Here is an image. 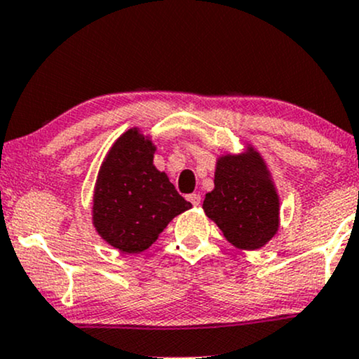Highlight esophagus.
<instances>
[{
  "label": "esophagus",
  "instance_id": "obj_1",
  "mask_svg": "<svg viewBox=\"0 0 359 359\" xmlns=\"http://www.w3.org/2000/svg\"><path fill=\"white\" fill-rule=\"evenodd\" d=\"M188 200L191 201L193 206H200L201 203V196L198 195V193H191V195H188Z\"/></svg>",
  "mask_w": 359,
  "mask_h": 359
}]
</instances>
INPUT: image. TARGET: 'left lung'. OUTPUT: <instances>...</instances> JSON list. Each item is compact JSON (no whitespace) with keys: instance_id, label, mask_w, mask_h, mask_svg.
I'll list each match as a JSON object with an SVG mask.
<instances>
[{"instance_id":"obj_1","label":"left lung","mask_w":359,"mask_h":359,"mask_svg":"<svg viewBox=\"0 0 359 359\" xmlns=\"http://www.w3.org/2000/svg\"><path fill=\"white\" fill-rule=\"evenodd\" d=\"M203 210L235 247L255 250L279 229V198L254 149L245 156H225L217 164L215 189Z\"/></svg>"}]
</instances>
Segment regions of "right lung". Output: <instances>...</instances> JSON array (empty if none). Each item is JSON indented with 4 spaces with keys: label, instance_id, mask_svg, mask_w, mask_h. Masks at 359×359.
Returning <instances> with one entry per match:
<instances>
[{
    "label": "right lung",
    "instance_id": "right-lung-1",
    "mask_svg": "<svg viewBox=\"0 0 359 359\" xmlns=\"http://www.w3.org/2000/svg\"><path fill=\"white\" fill-rule=\"evenodd\" d=\"M154 147L136 129L117 139L100 168L94 225L105 242L139 254L156 242L176 215L191 203L153 164Z\"/></svg>",
    "mask_w": 359,
    "mask_h": 359
}]
</instances>
